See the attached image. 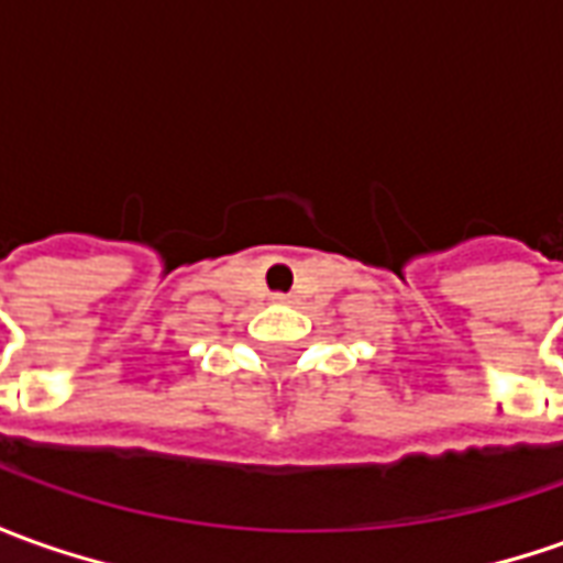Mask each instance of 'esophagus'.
Returning a JSON list of instances; mask_svg holds the SVG:
<instances>
[{
	"mask_svg": "<svg viewBox=\"0 0 563 563\" xmlns=\"http://www.w3.org/2000/svg\"><path fill=\"white\" fill-rule=\"evenodd\" d=\"M274 301H280V305H286V301H292V296H286V292H274Z\"/></svg>",
	"mask_w": 563,
	"mask_h": 563,
	"instance_id": "esophagus-1",
	"label": "esophagus"
}]
</instances>
